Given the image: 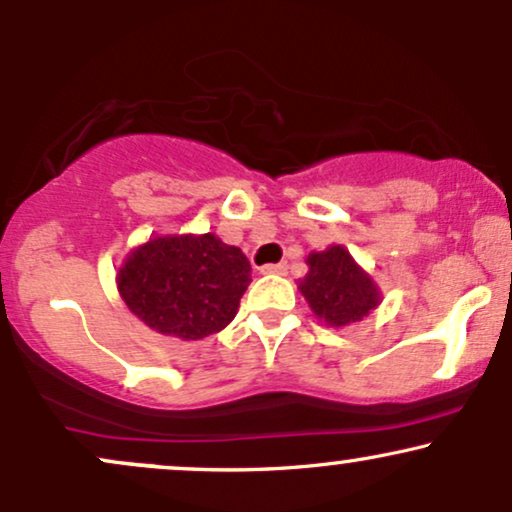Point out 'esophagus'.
<instances>
[{"instance_id": "1", "label": "esophagus", "mask_w": 512, "mask_h": 512, "mask_svg": "<svg viewBox=\"0 0 512 512\" xmlns=\"http://www.w3.org/2000/svg\"><path fill=\"white\" fill-rule=\"evenodd\" d=\"M262 274H286V264H264V267H260Z\"/></svg>"}]
</instances>
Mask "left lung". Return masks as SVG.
Wrapping results in <instances>:
<instances>
[{
  "mask_svg": "<svg viewBox=\"0 0 512 512\" xmlns=\"http://www.w3.org/2000/svg\"><path fill=\"white\" fill-rule=\"evenodd\" d=\"M308 274L298 281L310 310L330 327L363 320L380 305V289L342 245L308 255Z\"/></svg>",
  "mask_w": 512,
  "mask_h": 512,
  "instance_id": "obj_1",
  "label": "left lung"
}]
</instances>
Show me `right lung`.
<instances>
[{"label": "right lung", "instance_id": "add662e5", "mask_svg": "<svg viewBox=\"0 0 512 512\" xmlns=\"http://www.w3.org/2000/svg\"><path fill=\"white\" fill-rule=\"evenodd\" d=\"M250 281L243 250L214 233H187L149 238L129 252L117 272V291L146 327L195 342L236 317Z\"/></svg>", "mask_w": 512, "mask_h": 512}]
</instances>
